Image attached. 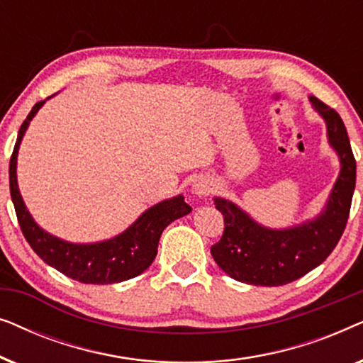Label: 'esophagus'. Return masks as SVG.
<instances>
[{
  "label": "esophagus",
  "mask_w": 363,
  "mask_h": 363,
  "mask_svg": "<svg viewBox=\"0 0 363 363\" xmlns=\"http://www.w3.org/2000/svg\"><path fill=\"white\" fill-rule=\"evenodd\" d=\"M213 186L215 185H213V182L210 180V178L201 177V178H196V180L193 182L191 190L196 196H208L213 191Z\"/></svg>",
  "instance_id": "obj_1"
}]
</instances>
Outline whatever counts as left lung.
Here are the masks:
<instances>
[{
  "instance_id": "left-lung-1",
  "label": "left lung",
  "mask_w": 363,
  "mask_h": 363,
  "mask_svg": "<svg viewBox=\"0 0 363 363\" xmlns=\"http://www.w3.org/2000/svg\"><path fill=\"white\" fill-rule=\"evenodd\" d=\"M309 101L324 118L327 140L340 162L329 200L312 220L274 230L259 225L233 201L216 196L215 206L225 218V231L221 240L211 246V256L233 279L267 287L299 279L327 259L345 230L357 173L350 140L334 108L314 96Z\"/></svg>"
}]
</instances>
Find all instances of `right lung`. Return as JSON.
I'll list each match as a JSON object with an SVG mask.
<instances>
[{
  "label": "right lung",
  "mask_w": 363,
  "mask_h": 363,
  "mask_svg": "<svg viewBox=\"0 0 363 363\" xmlns=\"http://www.w3.org/2000/svg\"><path fill=\"white\" fill-rule=\"evenodd\" d=\"M46 101L38 102L23 122L9 162V191L24 238L46 264L84 284H113L142 274L155 259L163 230L172 221L188 215L191 206L186 205L183 195L163 200L143 211L121 235L99 242L64 241L43 230L28 211L19 193L16 165L19 145L29 122Z\"/></svg>",
  "instance_id": "obj_1"
}]
</instances>
